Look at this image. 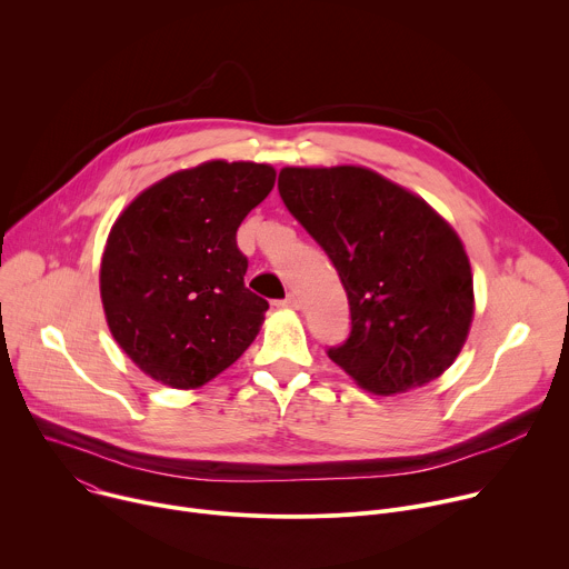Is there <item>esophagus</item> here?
I'll list each match as a JSON object with an SVG mask.
<instances>
[{
    "instance_id": "obj_1",
    "label": "esophagus",
    "mask_w": 569,
    "mask_h": 569,
    "mask_svg": "<svg viewBox=\"0 0 569 569\" xmlns=\"http://www.w3.org/2000/svg\"><path fill=\"white\" fill-rule=\"evenodd\" d=\"M279 306H283V308H299V297L297 295H286L281 301H279Z\"/></svg>"
}]
</instances>
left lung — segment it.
<instances>
[{
  "mask_svg": "<svg viewBox=\"0 0 569 569\" xmlns=\"http://www.w3.org/2000/svg\"><path fill=\"white\" fill-rule=\"evenodd\" d=\"M279 196L333 261L351 333L329 358L373 393L439 378L472 321L459 236L419 196L360 167L283 169Z\"/></svg>",
  "mask_w": 569,
  "mask_h": 569,
  "instance_id": "left-lung-1",
  "label": "left lung"
}]
</instances>
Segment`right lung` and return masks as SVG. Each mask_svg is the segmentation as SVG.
I'll use <instances>...</instances> for the list:
<instances>
[{
    "mask_svg": "<svg viewBox=\"0 0 569 569\" xmlns=\"http://www.w3.org/2000/svg\"><path fill=\"white\" fill-rule=\"evenodd\" d=\"M254 161H207L139 193L101 261L108 327L157 382L193 389L254 342L268 301L246 288L236 231L274 187Z\"/></svg>",
    "mask_w": 569,
    "mask_h": 569,
    "instance_id": "1",
    "label": "right lung"
}]
</instances>
